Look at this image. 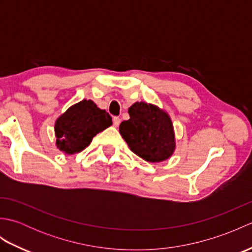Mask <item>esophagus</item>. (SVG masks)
<instances>
[{"label": "esophagus", "mask_w": 252, "mask_h": 252, "mask_svg": "<svg viewBox=\"0 0 252 252\" xmlns=\"http://www.w3.org/2000/svg\"><path fill=\"white\" fill-rule=\"evenodd\" d=\"M112 121H114V126H119L120 122H121V119L119 117H114V119H112Z\"/></svg>", "instance_id": "obj_1"}]
</instances>
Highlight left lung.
Here are the masks:
<instances>
[{"instance_id": "left-lung-1", "label": "left lung", "mask_w": 252, "mask_h": 252, "mask_svg": "<svg viewBox=\"0 0 252 252\" xmlns=\"http://www.w3.org/2000/svg\"><path fill=\"white\" fill-rule=\"evenodd\" d=\"M130 119L122 121L119 132L131 151L148 162H161L175 151L172 120L158 106L136 101L129 110Z\"/></svg>"}]
</instances>
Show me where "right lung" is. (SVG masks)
I'll return each mask as SVG.
<instances>
[{
	"instance_id": "1",
	"label": "right lung",
	"mask_w": 252,
	"mask_h": 252,
	"mask_svg": "<svg viewBox=\"0 0 252 252\" xmlns=\"http://www.w3.org/2000/svg\"><path fill=\"white\" fill-rule=\"evenodd\" d=\"M112 125L111 117L93 100L83 99L72 105L55 122L56 146L73 155L87 148L97 133Z\"/></svg>"
}]
</instances>
